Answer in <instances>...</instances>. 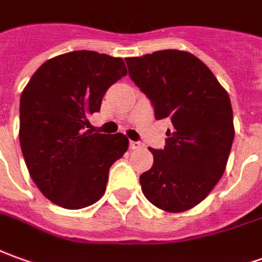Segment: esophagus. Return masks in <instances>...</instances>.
Masks as SVG:
<instances>
[{
  "mask_svg": "<svg viewBox=\"0 0 262 262\" xmlns=\"http://www.w3.org/2000/svg\"><path fill=\"white\" fill-rule=\"evenodd\" d=\"M129 148L131 149H141L142 148V144L138 141H131L129 142Z\"/></svg>",
  "mask_w": 262,
  "mask_h": 262,
  "instance_id": "1",
  "label": "esophagus"
}]
</instances>
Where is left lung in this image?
<instances>
[{"label":"left lung","mask_w":262,"mask_h":262,"mask_svg":"<svg viewBox=\"0 0 262 262\" xmlns=\"http://www.w3.org/2000/svg\"><path fill=\"white\" fill-rule=\"evenodd\" d=\"M125 62L131 79L152 102L155 120L172 122L164 149L149 148L154 164L140 177L142 192L160 210H191L227 167L235 135L228 93L191 52L162 50Z\"/></svg>","instance_id":"obj_1"}]
</instances>
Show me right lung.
I'll return each mask as SVG.
<instances>
[{"label": "right lung", "instance_id": "add662e5", "mask_svg": "<svg viewBox=\"0 0 262 262\" xmlns=\"http://www.w3.org/2000/svg\"><path fill=\"white\" fill-rule=\"evenodd\" d=\"M125 75L122 58L73 51L45 61L25 85L21 151L32 181L51 203L79 210L104 195L110 168L128 149V138L85 127L108 88Z\"/></svg>", "mask_w": 262, "mask_h": 262}]
</instances>
